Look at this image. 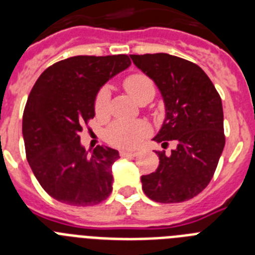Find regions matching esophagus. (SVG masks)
<instances>
[{
	"label": "esophagus",
	"mask_w": 255,
	"mask_h": 255,
	"mask_svg": "<svg viewBox=\"0 0 255 255\" xmlns=\"http://www.w3.org/2000/svg\"><path fill=\"white\" fill-rule=\"evenodd\" d=\"M136 154H138L136 152H130V150H121L120 152L121 157H135Z\"/></svg>",
	"instance_id": "esophagus-1"
}]
</instances>
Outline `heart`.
<instances>
[{"instance_id": "b5f03b06", "label": "heart", "mask_w": 255, "mask_h": 255, "mask_svg": "<svg viewBox=\"0 0 255 255\" xmlns=\"http://www.w3.org/2000/svg\"><path fill=\"white\" fill-rule=\"evenodd\" d=\"M124 88L135 101H138L141 105L152 101L155 94L153 80L141 73L126 76L124 80ZM108 105L110 93L106 88H102L94 100V111L97 116L105 117L108 112ZM149 131V125L144 121H116L107 130V140L116 148L132 149L138 147Z\"/></svg>"}]
</instances>
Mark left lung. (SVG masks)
Wrapping results in <instances>:
<instances>
[{"label":"left lung","mask_w":255,"mask_h":255,"mask_svg":"<svg viewBox=\"0 0 255 255\" xmlns=\"http://www.w3.org/2000/svg\"><path fill=\"white\" fill-rule=\"evenodd\" d=\"M161 91L166 119L153 140L176 144L170 154L155 150L159 164L141 176L149 199L180 203L203 191L212 180L225 147L224 110L211 79L194 62L168 53L130 55Z\"/></svg>","instance_id":"left-lung-1"}]
</instances>
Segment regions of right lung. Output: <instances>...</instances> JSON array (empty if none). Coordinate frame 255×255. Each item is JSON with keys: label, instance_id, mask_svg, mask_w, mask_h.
Masks as SVG:
<instances>
[{"label": "right lung", "instance_id": "1", "mask_svg": "<svg viewBox=\"0 0 255 255\" xmlns=\"http://www.w3.org/2000/svg\"><path fill=\"white\" fill-rule=\"evenodd\" d=\"M130 65L128 55L74 56L47 67L31 88L22 115L26 159L61 203L96 206L111 194L119 152L98 145L88 155L79 132L94 117L100 88Z\"/></svg>", "mask_w": 255, "mask_h": 255}]
</instances>
